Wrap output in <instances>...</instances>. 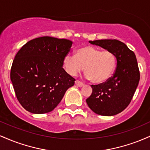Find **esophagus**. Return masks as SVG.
<instances>
[{
	"label": "esophagus",
	"instance_id": "34e87169",
	"mask_svg": "<svg viewBox=\"0 0 150 150\" xmlns=\"http://www.w3.org/2000/svg\"><path fill=\"white\" fill-rule=\"evenodd\" d=\"M75 85H76L77 87H82L84 85L83 82H80V80H76L75 81Z\"/></svg>",
	"mask_w": 150,
	"mask_h": 150
}]
</instances>
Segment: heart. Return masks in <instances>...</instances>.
Returning <instances> with one entry per match:
<instances>
[{"label":"heart","mask_w":150,"mask_h":150,"mask_svg":"<svg viewBox=\"0 0 150 150\" xmlns=\"http://www.w3.org/2000/svg\"><path fill=\"white\" fill-rule=\"evenodd\" d=\"M63 65L66 73L71 76H75L85 67V73L91 82L99 84L112 75L116 58L109 50L101 51L94 46H87L77 49L75 56L66 55Z\"/></svg>","instance_id":"obj_1"}]
</instances>
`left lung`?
Listing matches in <instances>:
<instances>
[{
	"mask_svg": "<svg viewBox=\"0 0 150 150\" xmlns=\"http://www.w3.org/2000/svg\"><path fill=\"white\" fill-rule=\"evenodd\" d=\"M113 53L117 64L113 76L99 85H92V93L86 99L89 107L101 116H114L131 101L140 81V70L135 54L124 43L116 39L89 41Z\"/></svg>",
	"mask_w": 150,
	"mask_h": 150,
	"instance_id": "left-lung-1",
	"label": "left lung"
}]
</instances>
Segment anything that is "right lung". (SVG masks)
Listing matches in <instances>:
<instances>
[{"instance_id":"obj_1","label":"right lung","mask_w":150,"mask_h":150,"mask_svg":"<svg viewBox=\"0 0 150 150\" xmlns=\"http://www.w3.org/2000/svg\"><path fill=\"white\" fill-rule=\"evenodd\" d=\"M73 42L42 37L22 46L13 60L10 80L22 107L32 113L53 111L75 79L63 68Z\"/></svg>"}]
</instances>
